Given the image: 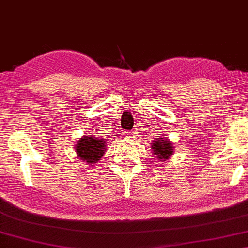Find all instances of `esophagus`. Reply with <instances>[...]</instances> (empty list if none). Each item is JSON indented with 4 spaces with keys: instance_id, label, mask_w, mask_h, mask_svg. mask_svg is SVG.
<instances>
[{
    "instance_id": "obj_1",
    "label": "esophagus",
    "mask_w": 248,
    "mask_h": 248,
    "mask_svg": "<svg viewBox=\"0 0 248 248\" xmlns=\"http://www.w3.org/2000/svg\"><path fill=\"white\" fill-rule=\"evenodd\" d=\"M124 137H127V139H134L135 137V132H124Z\"/></svg>"
}]
</instances>
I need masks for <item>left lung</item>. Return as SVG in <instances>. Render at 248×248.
Instances as JSON below:
<instances>
[{"instance_id":"left-lung-1","label":"left lung","mask_w":248,"mask_h":248,"mask_svg":"<svg viewBox=\"0 0 248 248\" xmlns=\"http://www.w3.org/2000/svg\"><path fill=\"white\" fill-rule=\"evenodd\" d=\"M153 145V153L155 156H157V158L159 160H168L170 157L172 156L173 153V144L170 141L169 139H164V137H157L156 141H154L151 143Z\"/></svg>"}]
</instances>
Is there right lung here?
I'll return each instance as SVG.
<instances>
[{
  "label": "right lung",
  "mask_w": 248,
  "mask_h": 248,
  "mask_svg": "<svg viewBox=\"0 0 248 248\" xmlns=\"http://www.w3.org/2000/svg\"><path fill=\"white\" fill-rule=\"evenodd\" d=\"M106 141L97 136H82L75 148L77 156L86 164H94L103 157L106 150Z\"/></svg>",
  "instance_id": "obj_1"
}]
</instances>
